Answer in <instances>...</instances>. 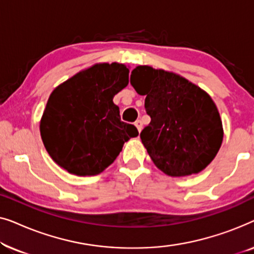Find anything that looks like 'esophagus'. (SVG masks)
<instances>
[{"instance_id":"34e87169","label":"esophagus","mask_w":254,"mask_h":254,"mask_svg":"<svg viewBox=\"0 0 254 254\" xmlns=\"http://www.w3.org/2000/svg\"><path fill=\"white\" fill-rule=\"evenodd\" d=\"M135 126H136V128H137V130H138V131H141V130H142V121H141L140 119L135 121Z\"/></svg>"}]
</instances>
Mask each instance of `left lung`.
Listing matches in <instances>:
<instances>
[{"label":"left lung","mask_w":254,"mask_h":254,"mask_svg":"<svg viewBox=\"0 0 254 254\" xmlns=\"http://www.w3.org/2000/svg\"><path fill=\"white\" fill-rule=\"evenodd\" d=\"M130 83L145 96L151 121L140 136L154 164L171 177L202 171L223 140L220 113L210 97L187 79L148 65L135 68Z\"/></svg>","instance_id":"left-lung-1"}]
</instances>
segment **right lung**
Returning <instances> with one entry per match:
<instances>
[{
	"label": "right lung",
	"instance_id": "1",
	"mask_svg": "<svg viewBox=\"0 0 254 254\" xmlns=\"http://www.w3.org/2000/svg\"><path fill=\"white\" fill-rule=\"evenodd\" d=\"M128 74L124 64H96L51 93L40 134L61 168L77 176L98 175L112 164L125 142L137 136V128L121 121L113 103L128 84Z\"/></svg>",
	"mask_w": 254,
	"mask_h": 254
}]
</instances>
